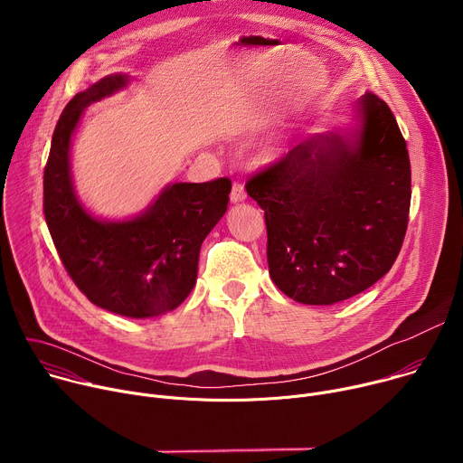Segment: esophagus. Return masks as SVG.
Here are the masks:
<instances>
[{
  "label": "esophagus",
  "mask_w": 463,
  "mask_h": 463,
  "mask_svg": "<svg viewBox=\"0 0 463 463\" xmlns=\"http://www.w3.org/2000/svg\"><path fill=\"white\" fill-rule=\"evenodd\" d=\"M245 200H247V192H245L243 184L234 183V184H232V190H231V202H232V203H241V202H245Z\"/></svg>",
  "instance_id": "esophagus-1"
}]
</instances>
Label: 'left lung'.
Returning a JSON list of instances; mask_svg holds the SVG:
<instances>
[{"label": "left lung", "instance_id": "1", "mask_svg": "<svg viewBox=\"0 0 463 463\" xmlns=\"http://www.w3.org/2000/svg\"><path fill=\"white\" fill-rule=\"evenodd\" d=\"M245 188L266 211L271 280L300 304L363 293L402 250L411 159L398 120L373 93L357 100L348 124L307 137Z\"/></svg>", "mask_w": 463, "mask_h": 463}]
</instances>
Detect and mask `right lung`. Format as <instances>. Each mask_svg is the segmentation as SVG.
Returning <instances> with one entry per match:
<instances>
[{"instance_id": "add662e5", "label": "right lung", "mask_w": 463, "mask_h": 463, "mask_svg": "<svg viewBox=\"0 0 463 463\" xmlns=\"http://www.w3.org/2000/svg\"><path fill=\"white\" fill-rule=\"evenodd\" d=\"M131 80L108 75L61 111L43 172V213L63 268L95 306L150 318L175 309L194 289L202 243L227 213L231 181L168 183L143 213L122 220L95 216L80 202L71 146L84 109Z\"/></svg>"}]
</instances>
